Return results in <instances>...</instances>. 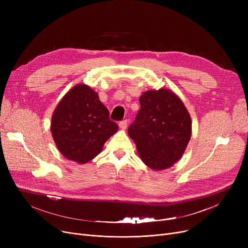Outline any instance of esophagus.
I'll return each mask as SVG.
<instances>
[{"label":"esophagus","mask_w":248,"mask_h":248,"mask_svg":"<svg viewBox=\"0 0 248 248\" xmlns=\"http://www.w3.org/2000/svg\"><path fill=\"white\" fill-rule=\"evenodd\" d=\"M119 125H120L121 129H124H124H126V127H127V122L126 121H123V122L120 123Z\"/></svg>","instance_id":"34e87169"}]
</instances>
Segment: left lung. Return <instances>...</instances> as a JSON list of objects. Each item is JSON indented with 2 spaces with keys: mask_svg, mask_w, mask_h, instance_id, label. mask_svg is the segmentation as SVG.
Instances as JSON below:
<instances>
[{
  "mask_svg": "<svg viewBox=\"0 0 248 248\" xmlns=\"http://www.w3.org/2000/svg\"><path fill=\"white\" fill-rule=\"evenodd\" d=\"M140 104L128 136L146 166L155 171L165 170L186 151L192 134L190 113L174 91L163 87L145 91Z\"/></svg>",
  "mask_w": 248,
  "mask_h": 248,
  "instance_id": "left-lung-1",
  "label": "left lung"
}]
</instances>
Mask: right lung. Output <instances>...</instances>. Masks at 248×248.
Instances as JSON below:
<instances>
[{"label": "right lung", "instance_id": "add662e5", "mask_svg": "<svg viewBox=\"0 0 248 248\" xmlns=\"http://www.w3.org/2000/svg\"><path fill=\"white\" fill-rule=\"evenodd\" d=\"M51 134L62 155L78 164H85L102 151L104 142L119 126L109 120L108 109L97 93L80 83L68 90L51 119Z\"/></svg>", "mask_w": 248, "mask_h": 248}]
</instances>
